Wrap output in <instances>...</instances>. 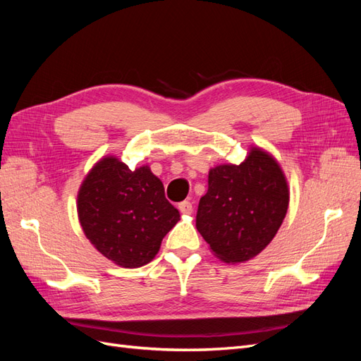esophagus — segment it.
<instances>
[{
	"instance_id": "obj_1",
	"label": "esophagus",
	"mask_w": 361,
	"mask_h": 361,
	"mask_svg": "<svg viewBox=\"0 0 361 361\" xmlns=\"http://www.w3.org/2000/svg\"><path fill=\"white\" fill-rule=\"evenodd\" d=\"M179 211H180L183 215H191V214H192V204H191L188 200H185V202L179 203Z\"/></svg>"
}]
</instances>
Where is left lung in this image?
I'll list each match as a JSON object with an SVG mask.
<instances>
[{
    "label": "left lung",
    "mask_w": 361,
    "mask_h": 361,
    "mask_svg": "<svg viewBox=\"0 0 361 361\" xmlns=\"http://www.w3.org/2000/svg\"><path fill=\"white\" fill-rule=\"evenodd\" d=\"M288 206L289 185L279 161L251 146L241 164L209 170L195 226L215 257L243 264L274 239Z\"/></svg>",
    "instance_id": "obj_1"
}]
</instances>
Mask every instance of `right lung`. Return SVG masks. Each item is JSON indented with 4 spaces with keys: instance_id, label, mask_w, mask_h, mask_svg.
Returning <instances> with one entry per match:
<instances>
[{
    "instance_id": "obj_1",
    "label": "right lung",
    "mask_w": 361,
    "mask_h": 361,
    "mask_svg": "<svg viewBox=\"0 0 361 361\" xmlns=\"http://www.w3.org/2000/svg\"><path fill=\"white\" fill-rule=\"evenodd\" d=\"M76 211L85 238L122 268L149 264L180 220L149 166L130 170L114 155L101 158L85 174Z\"/></svg>"
}]
</instances>
